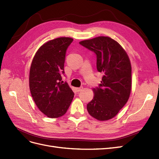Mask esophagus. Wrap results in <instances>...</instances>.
I'll return each mask as SVG.
<instances>
[{"label":"esophagus","mask_w":159,"mask_h":159,"mask_svg":"<svg viewBox=\"0 0 159 159\" xmlns=\"http://www.w3.org/2000/svg\"><path fill=\"white\" fill-rule=\"evenodd\" d=\"M83 89V87H79V88H76V90L77 92H80Z\"/></svg>","instance_id":"obj_1"}]
</instances>
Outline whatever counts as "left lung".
<instances>
[{
	"mask_svg": "<svg viewBox=\"0 0 159 159\" xmlns=\"http://www.w3.org/2000/svg\"><path fill=\"white\" fill-rule=\"evenodd\" d=\"M96 55V67L103 73L101 83L93 89L94 98L87 104L89 114L100 121L115 117L125 106L131 90V65L119 43L107 36L79 42Z\"/></svg>",
	"mask_w": 159,
	"mask_h": 159,
	"instance_id": "8db88e82",
	"label": "left lung"
}]
</instances>
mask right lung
<instances>
[{
  "instance_id": "obj_1",
  "label": "right lung",
  "mask_w": 159,
  "mask_h": 159,
  "mask_svg": "<svg viewBox=\"0 0 159 159\" xmlns=\"http://www.w3.org/2000/svg\"><path fill=\"white\" fill-rule=\"evenodd\" d=\"M73 41L63 37L45 43L35 53L30 66V93L39 110L50 118L63 116L73 99L74 93L61 77L66 49Z\"/></svg>"
}]
</instances>
